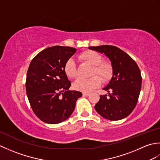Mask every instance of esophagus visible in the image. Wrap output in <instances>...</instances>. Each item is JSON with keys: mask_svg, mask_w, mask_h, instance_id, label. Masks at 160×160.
I'll use <instances>...</instances> for the list:
<instances>
[{"mask_svg": "<svg viewBox=\"0 0 160 160\" xmlns=\"http://www.w3.org/2000/svg\"><path fill=\"white\" fill-rule=\"evenodd\" d=\"M82 95L84 96H89V93H87V92H84L82 93Z\"/></svg>", "mask_w": 160, "mask_h": 160, "instance_id": "esophagus-1", "label": "esophagus"}]
</instances>
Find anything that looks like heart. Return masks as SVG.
Returning <instances> with one entry per match:
<instances>
[{
    "label": "heart",
    "instance_id": "heart-1",
    "mask_svg": "<svg viewBox=\"0 0 160 160\" xmlns=\"http://www.w3.org/2000/svg\"><path fill=\"white\" fill-rule=\"evenodd\" d=\"M84 62L93 66L89 78H79L73 83V88L83 92H90L101 84L100 76L104 82H107L113 76V69L111 64L108 62H102V56L94 51H85L79 56ZM64 72L69 78H75L78 76V69L76 62L72 58L68 60L64 64ZM94 74L97 76H94Z\"/></svg>",
    "mask_w": 160,
    "mask_h": 160
}]
</instances>
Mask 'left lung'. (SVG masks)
I'll return each mask as SVG.
<instances>
[{
    "label": "left lung",
    "mask_w": 160,
    "mask_h": 160,
    "mask_svg": "<svg viewBox=\"0 0 160 160\" xmlns=\"http://www.w3.org/2000/svg\"><path fill=\"white\" fill-rule=\"evenodd\" d=\"M89 49L104 53L111 60L113 76L103 89L95 109L102 117L109 120H120L131 113L136 106L142 86L140 70L133 59L117 47L101 45Z\"/></svg>",
    "instance_id": "8db88e82"
}]
</instances>
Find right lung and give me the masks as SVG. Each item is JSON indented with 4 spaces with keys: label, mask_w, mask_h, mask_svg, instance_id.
I'll use <instances>...</instances> for the list:
<instances>
[{
    "label": "right lung",
    "mask_w": 160,
    "mask_h": 160,
    "mask_svg": "<svg viewBox=\"0 0 160 160\" xmlns=\"http://www.w3.org/2000/svg\"><path fill=\"white\" fill-rule=\"evenodd\" d=\"M70 47L53 46L41 51L30 63L26 92L33 113L47 124H58L72 114L80 91L69 90L64 64L76 53Z\"/></svg>",
    "instance_id": "obj_1"
}]
</instances>
